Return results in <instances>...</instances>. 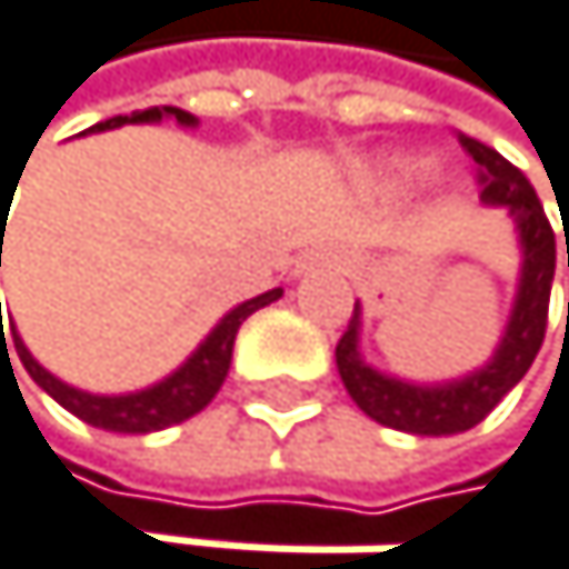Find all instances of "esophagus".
Listing matches in <instances>:
<instances>
[{
  "instance_id": "1",
  "label": "esophagus",
  "mask_w": 569,
  "mask_h": 569,
  "mask_svg": "<svg viewBox=\"0 0 569 569\" xmlns=\"http://www.w3.org/2000/svg\"><path fill=\"white\" fill-rule=\"evenodd\" d=\"M308 261H321V266H332V269H346L349 258L342 251H332V248H321L315 254H308Z\"/></svg>"
}]
</instances>
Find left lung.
<instances>
[{"label": "left lung", "instance_id": "left-lung-1", "mask_svg": "<svg viewBox=\"0 0 569 569\" xmlns=\"http://www.w3.org/2000/svg\"><path fill=\"white\" fill-rule=\"evenodd\" d=\"M458 146L465 157L476 163V181L479 196L486 206H507L521 230L525 244V269H521V290L515 315L503 332V342L497 357L482 370L469 373L465 381H451L440 388H419L385 378V373L370 370L360 353H357V318L360 311L353 308L346 332L336 346V363L339 378L353 399L370 419H378L381 427L406 430L419 437H445V433H461L472 430L490 416L503 395L515 388L531 360L539 357L546 325H549V290H552V272H556V233L549 216L536 196L531 181L521 170L503 160L493 146H486L472 136L458 132ZM567 269H569V237H567Z\"/></svg>", "mask_w": 569, "mask_h": 569}]
</instances>
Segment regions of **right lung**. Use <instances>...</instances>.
<instances>
[{
  "instance_id": "add662e5",
  "label": "right lung",
  "mask_w": 569,
  "mask_h": 569,
  "mask_svg": "<svg viewBox=\"0 0 569 569\" xmlns=\"http://www.w3.org/2000/svg\"><path fill=\"white\" fill-rule=\"evenodd\" d=\"M163 114L178 118L181 124H196V118H191L188 111H181V108H146V111H132V114H118V118H108V121H97L90 132L118 129V124H124V121H160ZM279 297H282V290H269V293H261L254 300H244L241 308H233L220 325L212 328L209 339L196 349V353H191V360L181 370H174L167 381L146 388V391H136V395H87V391H76V388L62 385L59 378H51V373L27 353V346L17 336V328H13V342H17V357L27 367L30 378L38 381L62 409H69L72 416L83 419V423H90L97 430H111V433H153V430H163V427L184 423V419L202 412L216 399V391H220L227 370H230L237 328H241L244 318H251L258 308H266V303H272ZM0 336L6 339L2 325Z\"/></svg>"
}]
</instances>
